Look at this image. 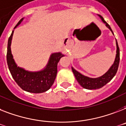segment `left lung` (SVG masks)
Listing matches in <instances>:
<instances>
[{"label":"left lung","instance_id":"8db88e82","mask_svg":"<svg viewBox=\"0 0 126 126\" xmlns=\"http://www.w3.org/2000/svg\"><path fill=\"white\" fill-rule=\"evenodd\" d=\"M98 16L101 18L102 21L106 24V26L113 33L110 26L105 21L104 18L100 15H98ZM119 61L120 49L118 45V43L116 41V55L115 60H114L113 65L111 66V68H109V70L105 74L100 76V77L97 78H91L87 77V76L82 75L81 74L79 73V72H78L77 70H76L72 67V70L75 76L76 79L78 81V82L80 84L81 86L83 87L84 89H100V88H102V87H104L105 85L107 84V83L109 82L111 79H113V78L115 76L117 70H118Z\"/></svg>","mask_w":126,"mask_h":126}]
</instances>
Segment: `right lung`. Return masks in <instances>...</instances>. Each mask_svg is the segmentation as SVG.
Instances as JSON below:
<instances>
[{"instance_id": "obj_1", "label": "right lung", "mask_w": 126, "mask_h": 126, "mask_svg": "<svg viewBox=\"0 0 126 126\" xmlns=\"http://www.w3.org/2000/svg\"><path fill=\"white\" fill-rule=\"evenodd\" d=\"M22 19L19 20L14 29L20 24ZM13 33V30L8 39L6 55L7 63L12 77L17 85L25 91L32 93H41L47 91L54 83L58 72V63L64 55L60 52L52 54L48 65L41 71L34 72L26 71L17 66L13 59L10 48Z\"/></svg>"}]
</instances>
